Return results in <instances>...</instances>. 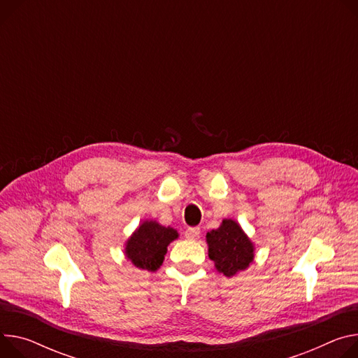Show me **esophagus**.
Returning <instances> with one entry per match:
<instances>
[{
    "label": "esophagus",
    "mask_w": 358,
    "mask_h": 358,
    "mask_svg": "<svg viewBox=\"0 0 358 358\" xmlns=\"http://www.w3.org/2000/svg\"><path fill=\"white\" fill-rule=\"evenodd\" d=\"M187 240H197L200 237V229L199 227H191V229H187L184 233Z\"/></svg>",
    "instance_id": "obj_1"
}]
</instances>
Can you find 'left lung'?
Masks as SVG:
<instances>
[{"label":"left lung","mask_w":358,"mask_h":358,"mask_svg":"<svg viewBox=\"0 0 358 358\" xmlns=\"http://www.w3.org/2000/svg\"><path fill=\"white\" fill-rule=\"evenodd\" d=\"M206 241L215 270L225 277L247 270L254 262V244L233 218H224L217 230L207 233Z\"/></svg>","instance_id":"obj_1"}]
</instances>
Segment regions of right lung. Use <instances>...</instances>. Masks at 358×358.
Instances as JSON below:
<instances>
[{
  "label": "right lung",
  "mask_w": 358,
  "mask_h": 358,
  "mask_svg": "<svg viewBox=\"0 0 358 358\" xmlns=\"http://www.w3.org/2000/svg\"><path fill=\"white\" fill-rule=\"evenodd\" d=\"M177 238L178 233L173 227H164L154 220H145L125 241L124 254L137 268L157 271L164 262L167 247Z\"/></svg>",
  "instance_id": "obj_1"
}]
</instances>
